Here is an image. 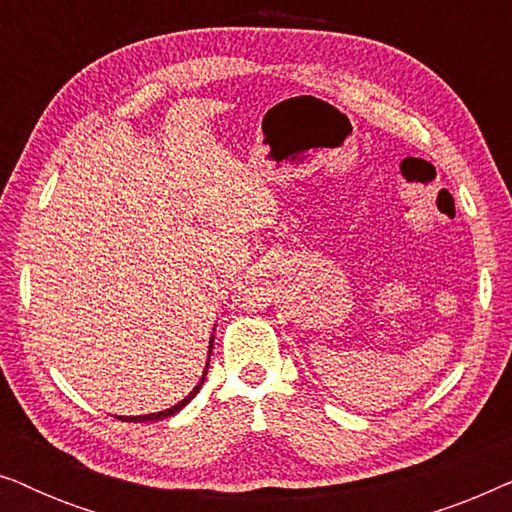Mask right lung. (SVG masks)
I'll use <instances>...</instances> for the list:
<instances>
[{
    "label": "right lung",
    "instance_id": "1",
    "mask_svg": "<svg viewBox=\"0 0 512 512\" xmlns=\"http://www.w3.org/2000/svg\"><path fill=\"white\" fill-rule=\"evenodd\" d=\"M209 354H212V345H209ZM207 368H209V361H207V366H205V373H202V377H200V382L195 384V389L191 391V394H188L184 401H179L177 405H172V408H167V410H160V412H153V415H142V417H121V419H125V422H158V419H165V417H170V415H174V412H179L181 408H184V405H188L195 398V394H198L200 391V387H202V382H205V375H207Z\"/></svg>",
    "mask_w": 512,
    "mask_h": 512
}]
</instances>
